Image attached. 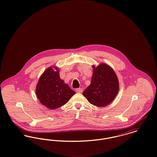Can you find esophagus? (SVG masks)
I'll return each instance as SVG.
<instances>
[{"label": "esophagus", "mask_w": 157, "mask_h": 157, "mask_svg": "<svg viewBox=\"0 0 157 157\" xmlns=\"http://www.w3.org/2000/svg\"><path fill=\"white\" fill-rule=\"evenodd\" d=\"M75 90L78 93H82V92H83V90H82V88H77V89Z\"/></svg>", "instance_id": "obj_1"}]
</instances>
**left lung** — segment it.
I'll use <instances>...</instances> for the list:
<instances>
[{"instance_id": "8db88e82", "label": "left lung", "mask_w": 157, "mask_h": 157, "mask_svg": "<svg viewBox=\"0 0 157 157\" xmlns=\"http://www.w3.org/2000/svg\"><path fill=\"white\" fill-rule=\"evenodd\" d=\"M91 83L83 95L91 104L99 107L109 105L117 95L119 81L111 67L102 63L97 67L92 66Z\"/></svg>"}]
</instances>
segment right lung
Masks as SVG:
<instances>
[{
    "label": "right lung",
    "instance_id": "obj_1",
    "mask_svg": "<svg viewBox=\"0 0 157 157\" xmlns=\"http://www.w3.org/2000/svg\"><path fill=\"white\" fill-rule=\"evenodd\" d=\"M48 67L40 77L36 88V94L41 104L51 109L66 104L75 94L67 83L60 79L59 69Z\"/></svg>",
    "mask_w": 157,
    "mask_h": 157
}]
</instances>
